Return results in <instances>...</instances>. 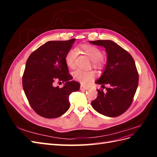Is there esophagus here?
I'll return each mask as SVG.
<instances>
[{
    "label": "esophagus",
    "mask_w": 157,
    "mask_h": 157,
    "mask_svg": "<svg viewBox=\"0 0 157 157\" xmlns=\"http://www.w3.org/2000/svg\"><path fill=\"white\" fill-rule=\"evenodd\" d=\"M89 88L88 86H83V85H81L80 86V90H88Z\"/></svg>",
    "instance_id": "esophagus-1"
}]
</instances>
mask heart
<instances>
[{"label":"heart","instance_id":"obj_1","mask_svg":"<svg viewBox=\"0 0 157 157\" xmlns=\"http://www.w3.org/2000/svg\"><path fill=\"white\" fill-rule=\"evenodd\" d=\"M80 50L86 54L92 61V63L96 67H101L103 64V52L98 47L90 44H82ZM77 59V51L75 49L69 50L65 57V63L70 69H75ZM73 78L81 83L86 85L91 82L95 78L96 74L92 71H82L78 69L73 74Z\"/></svg>","mask_w":157,"mask_h":157}]
</instances>
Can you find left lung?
Returning <instances> with one entry per match:
<instances>
[{"label": "left lung", "mask_w": 157, "mask_h": 157, "mask_svg": "<svg viewBox=\"0 0 157 157\" xmlns=\"http://www.w3.org/2000/svg\"><path fill=\"white\" fill-rule=\"evenodd\" d=\"M91 44L103 46L107 52V65L96 84H108L106 92L98 90V96L91 102L99 113L116 117L124 113L133 101L138 85L139 75L132 56L112 40L90 41Z\"/></svg>", "instance_id": "1"}]
</instances>
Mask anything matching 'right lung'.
<instances>
[{
    "instance_id": "1",
    "label": "right lung",
    "mask_w": 157,
    "mask_h": 157,
    "mask_svg": "<svg viewBox=\"0 0 157 157\" xmlns=\"http://www.w3.org/2000/svg\"><path fill=\"white\" fill-rule=\"evenodd\" d=\"M75 39L48 41L28 58L22 78L23 88L31 107L38 115L46 118L61 116L70 106L69 95L78 91L80 84L71 80L65 57ZM65 82L60 89L53 82Z\"/></svg>"
}]
</instances>
